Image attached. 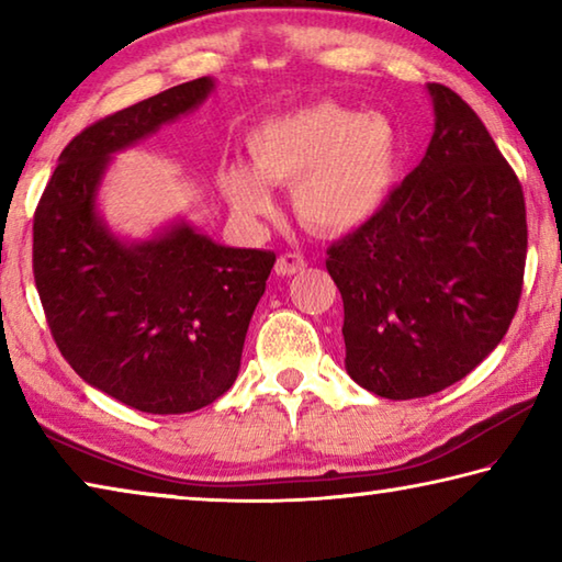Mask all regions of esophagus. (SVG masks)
I'll return each instance as SVG.
<instances>
[{
  "label": "esophagus",
  "mask_w": 562,
  "mask_h": 562,
  "mask_svg": "<svg viewBox=\"0 0 562 562\" xmlns=\"http://www.w3.org/2000/svg\"><path fill=\"white\" fill-rule=\"evenodd\" d=\"M307 268V260H304V255L300 252H284L274 262V272L278 274H294V272H302Z\"/></svg>",
  "instance_id": "esophagus-1"
}]
</instances>
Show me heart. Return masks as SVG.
I'll use <instances>...</instances> for the list:
<instances>
[{"instance_id":"b5f03b06","label":"heart","mask_w":562,"mask_h":562,"mask_svg":"<svg viewBox=\"0 0 562 562\" xmlns=\"http://www.w3.org/2000/svg\"><path fill=\"white\" fill-rule=\"evenodd\" d=\"M247 154L252 173L243 166L221 170V188L235 211L268 215L272 198L265 186L294 188V213L327 235L372 223L394 198L404 168L394 123L337 101L265 119L247 136Z\"/></svg>"}]
</instances>
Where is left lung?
Returning a JSON list of instances; mask_svg holds the SVG:
<instances>
[{
	"label": "left lung",
	"mask_w": 562,
	"mask_h": 562,
	"mask_svg": "<svg viewBox=\"0 0 562 562\" xmlns=\"http://www.w3.org/2000/svg\"><path fill=\"white\" fill-rule=\"evenodd\" d=\"M429 93L424 160L372 223L327 250L347 372L384 398L429 396L473 372L516 317L526 272L518 176L459 93Z\"/></svg>",
	"instance_id": "left-lung-1"
}]
</instances>
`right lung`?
Masks as SVG:
<instances>
[{"mask_svg":"<svg viewBox=\"0 0 562 562\" xmlns=\"http://www.w3.org/2000/svg\"><path fill=\"white\" fill-rule=\"evenodd\" d=\"M211 89L201 76L91 123L34 211V282L56 347L83 382L146 414L195 412L233 386L274 265L270 250L217 245L186 223L126 245L97 215L109 156Z\"/></svg>","mask_w":562,"mask_h":562,"instance_id":"1","label":"right lung"}]
</instances>
